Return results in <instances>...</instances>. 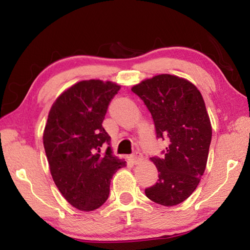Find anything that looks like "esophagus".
I'll use <instances>...</instances> for the list:
<instances>
[{
    "label": "esophagus",
    "instance_id": "1",
    "mask_svg": "<svg viewBox=\"0 0 250 250\" xmlns=\"http://www.w3.org/2000/svg\"><path fill=\"white\" fill-rule=\"evenodd\" d=\"M130 160H131L133 164H138V162L142 160V154L139 151H134L131 156H130Z\"/></svg>",
    "mask_w": 250,
    "mask_h": 250
}]
</instances>
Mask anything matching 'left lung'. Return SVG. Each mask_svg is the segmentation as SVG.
Listing matches in <instances>:
<instances>
[{"label": "left lung", "instance_id": "left-lung-1", "mask_svg": "<svg viewBox=\"0 0 250 250\" xmlns=\"http://www.w3.org/2000/svg\"><path fill=\"white\" fill-rule=\"evenodd\" d=\"M151 113L158 139H168L164 157H152L159 179L146 188L154 203L171 207L195 191L207 165L211 125L203 96L176 75L160 74L131 89Z\"/></svg>", "mask_w": 250, "mask_h": 250}]
</instances>
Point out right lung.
<instances>
[{
    "label": "right lung",
    "mask_w": 250,
    "mask_h": 250,
    "mask_svg": "<svg viewBox=\"0 0 250 250\" xmlns=\"http://www.w3.org/2000/svg\"><path fill=\"white\" fill-rule=\"evenodd\" d=\"M120 90L112 82L88 80L64 91L50 110L43 145L54 184L68 203L94 210L109 197L114 172L125 161L111 153L102 126L109 104Z\"/></svg>",
    "instance_id": "right-lung-1"
}]
</instances>
